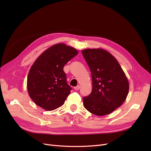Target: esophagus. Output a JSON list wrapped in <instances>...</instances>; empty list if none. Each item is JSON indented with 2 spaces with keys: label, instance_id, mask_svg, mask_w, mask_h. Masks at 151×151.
Wrapping results in <instances>:
<instances>
[{
  "label": "esophagus",
  "instance_id": "1",
  "mask_svg": "<svg viewBox=\"0 0 151 151\" xmlns=\"http://www.w3.org/2000/svg\"><path fill=\"white\" fill-rule=\"evenodd\" d=\"M80 86L79 85H78V86H76V87H74V89L76 90V91H77V90H79V89H80Z\"/></svg>",
  "mask_w": 151,
  "mask_h": 151
}]
</instances>
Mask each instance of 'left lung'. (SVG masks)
<instances>
[{
    "mask_svg": "<svg viewBox=\"0 0 151 151\" xmlns=\"http://www.w3.org/2000/svg\"><path fill=\"white\" fill-rule=\"evenodd\" d=\"M82 54L90 68L93 81L91 94L83 98L84 107L96 115H108L125 101L129 81L116 59L106 50L85 49Z\"/></svg>",
    "mask_w": 151,
    "mask_h": 151,
    "instance_id": "8db88e82",
    "label": "left lung"
}]
</instances>
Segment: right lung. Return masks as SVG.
<instances>
[{"label": "right lung", "mask_w": 151, "mask_h": 151, "mask_svg": "<svg viewBox=\"0 0 151 151\" xmlns=\"http://www.w3.org/2000/svg\"><path fill=\"white\" fill-rule=\"evenodd\" d=\"M74 48L58 43L40 55L31 66L27 88L32 100L46 110H53L64 103L70 93L63 67L77 55Z\"/></svg>", "instance_id": "obj_1"}]
</instances>
